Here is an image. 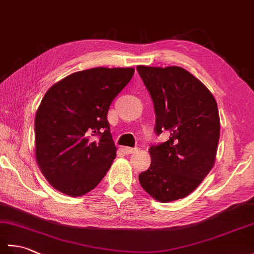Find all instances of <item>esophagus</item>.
<instances>
[{
	"instance_id": "1",
	"label": "esophagus",
	"mask_w": 254,
	"mask_h": 254,
	"mask_svg": "<svg viewBox=\"0 0 254 254\" xmlns=\"http://www.w3.org/2000/svg\"><path fill=\"white\" fill-rule=\"evenodd\" d=\"M137 150V148L136 147H124V152H126V154H133V153H135Z\"/></svg>"
}]
</instances>
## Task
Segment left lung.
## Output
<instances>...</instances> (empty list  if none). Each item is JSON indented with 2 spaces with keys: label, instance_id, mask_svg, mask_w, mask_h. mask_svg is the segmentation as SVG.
Returning a JSON list of instances; mask_svg holds the SVG:
<instances>
[{
  "label": "left lung",
  "instance_id": "1",
  "mask_svg": "<svg viewBox=\"0 0 254 254\" xmlns=\"http://www.w3.org/2000/svg\"><path fill=\"white\" fill-rule=\"evenodd\" d=\"M156 113L155 131L170 137L150 146L149 168L138 176L142 188L161 203L183 198L213 168L219 141L217 102L201 80L179 66H136Z\"/></svg>",
  "mask_w": 254,
  "mask_h": 254
}]
</instances>
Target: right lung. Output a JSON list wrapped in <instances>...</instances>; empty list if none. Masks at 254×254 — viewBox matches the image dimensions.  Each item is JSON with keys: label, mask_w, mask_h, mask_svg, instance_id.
Wrapping results in <instances>:
<instances>
[{"label": "right lung", "mask_w": 254, "mask_h": 254, "mask_svg": "<svg viewBox=\"0 0 254 254\" xmlns=\"http://www.w3.org/2000/svg\"><path fill=\"white\" fill-rule=\"evenodd\" d=\"M133 74V67H94L48 89L35 117V154L56 190L84 195L106 176L117 155L108 110Z\"/></svg>", "instance_id": "1"}]
</instances>
